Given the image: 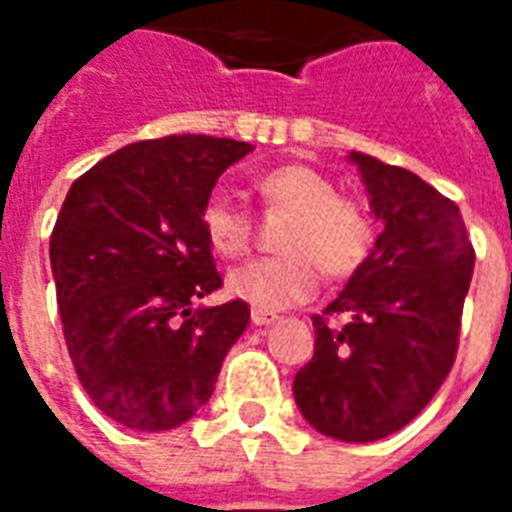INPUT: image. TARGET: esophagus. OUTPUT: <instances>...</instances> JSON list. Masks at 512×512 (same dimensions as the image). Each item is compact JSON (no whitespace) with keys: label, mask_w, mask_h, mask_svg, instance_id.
Returning a JSON list of instances; mask_svg holds the SVG:
<instances>
[{"label":"esophagus","mask_w":512,"mask_h":512,"mask_svg":"<svg viewBox=\"0 0 512 512\" xmlns=\"http://www.w3.org/2000/svg\"><path fill=\"white\" fill-rule=\"evenodd\" d=\"M251 321L256 326L275 324V321H278V313H270V310H259V307H253V310H251Z\"/></svg>","instance_id":"obj_1"}]
</instances>
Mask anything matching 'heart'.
<instances>
[{"label":"heart","instance_id":"obj_1","mask_svg":"<svg viewBox=\"0 0 512 512\" xmlns=\"http://www.w3.org/2000/svg\"><path fill=\"white\" fill-rule=\"evenodd\" d=\"M261 205L286 213L272 259H256L229 275V294L259 310H283L313 297L321 275L348 280L367 264L375 248V221L364 202L337 194L324 172L307 164H283L253 183ZM207 245L224 259H240L253 245L251 213L224 194L202 207Z\"/></svg>","mask_w":512,"mask_h":512}]
</instances>
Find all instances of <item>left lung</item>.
<instances>
[{
	"label": "left lung",
	"instance_id": "8db88e82",
	"mask_svg": "<svg viewBox=\"0 0 512 512\" xmlns=\"http://www.w3.org/2000/svg\"><path fill=\"white\" fill-rule=\"evenodd\" d=\"M351 161L386 229L340 297L313 315L315 353L294 399L326 437L372 443L410 424L448 378L475 248L456 202L426 180L367 153ZM340 314L343 327L328 324Z\"/></svg>",
	"mask_w": 512,
	"mask_h": 512
}]
</instances>
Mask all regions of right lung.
Returning <instances> with one entry per match:
<instances>
[{"label": "right lung", "instance_id": "add662e5", "mask_svg": "<svg viewBox=\"0 0 512 512\" xmlns=\"http://www.w3.org/2000/svg\"><path fill=\"white\" fill-rule=\"evenodd\" d=\"M248 142L172 134L110 153L83 172L51 234L69 359L107 418L137 432L175 429L213 394L226 353L251 321L224 286L202 207Z\"/></svg>", "mask_w": 512, "mask_h": 512}]
</instances>
